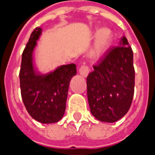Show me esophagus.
I'll return each instance as SVG.
<instances>
[{
    "label": "esophagus",
    "instance_id": "esophagus-1",
    "mask_svg": "<svg viewBox=\"0 0 155 155\" xmlns=\"http://www.w3.org/2000/svg\"><path fill=\"white\" fill-rule=\"evenodd\" d=\"M79 73L81 75L83 76V77H85L86 78L87 76L88 75V73H89V68H88V67L85 64H83L79 68Z\"/></svg>",
    "mask_w": 155,
    "mask_h": 155
}]
</instances>
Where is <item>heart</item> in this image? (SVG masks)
Returning a JSON list of instances; mask_svg holds the SVG:
<instances>
[{"instance_id":"1","label":"heart","mask_w":155,"mask_h":155,"mask_svg":"<svg viewBox=\"0 0 155 155\" xmlns=\"http://www.w3.org/2000/svg\"><path fill=\"white\" fill-rule=\"evenodd\" d=\"M95 34L97 35V38L95 43L93 45L91 55L95 58H99L107 51L112 41V32L108 29H102L96 30Z\"/></svg>"}]
</instances>
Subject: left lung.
Segmentation results:
<instances>
[{
    "mask_svg": "<svg viewBox=\"0 0 155 155\" xmlns=\"http://www.w3.org/2000/svg\"><path fill=\"white\" fill-rule=\"evenodd\" d=\"M109 48L87 77L92 114L99 121L114 123L129 109L134 93V53L126 37Z\"/></svg>",
    "mask_w": 155,
    "mask_h": 155,
    "instance_id": "left-lung-1",
    "label": "left lung"
}]
</instances>
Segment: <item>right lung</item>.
Here are the masks:
<instances>
[{
	"instance_id": "right-lung-1",
	"label": "right lung",
	"mask_w": 155,
	"mask_h": 155,
	"mask_svg": "<svg viewBox=\"0 0 155 155\" xmlns=\"http://www.w3.org/2000/svg\"><path fill=\"white\" fill-rule=\"evenodd\" d=\"M41 33L35 28L22 52L20 69V87L23 104L28 114L41 124L57 123L66 109L69 83L77 73L74 63L62 65L48 74L34 68L32 53Z\"/></svg>"
}]
</instances>
